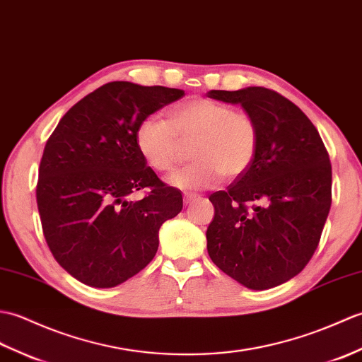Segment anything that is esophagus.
Segmentation results:
<instances>
[{
  "instance_id": "34e87169",
  "label": "esophagus",
  "mask_w": 362,
  "mask_h": 362,
  "mask_svg": "<svg viewBox=\"0 0 362 362\" xmlns=\"http://www.w3.org/2000/svg\"><path fill=\"white\" fill-rule=\"evenodd\" d=\"M199 198H202V197L197 195V194H184V203H186V206H187V204L195 203L197 199H199Z\"/></svg>"
}]
</instances>
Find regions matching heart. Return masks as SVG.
I'll return each instance as SVG.
<instances>
[{"mask_svg": "<svg viewBox=\"0 0 362 362\" xmlns=\"http://www.w3.org/2000/svg\"><path fill=\"white\" fill-rule=\"evenodd\" d=\"M194 142V163L173 173L168 182L181 190L214 187L234 180L252 165L259 150V128L251 116L207 98H195L167 111V122L146 117L136 127L134 144L142 159L156 172H172L182 146Z\"/></svg>", "mask_w": 362, "mask_h": 362, "instance_id": "obj_1", "label": "heart"}]
</instances>
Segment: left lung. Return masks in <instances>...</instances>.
Returning a JSON list of instances; mask_svg holds the SVG:
<instances>
[{"label": "left lung", "instance_id": "obj_1", "mask_svg": "<svg viewBox=\"0 0 362 362\" xmlns=\"http://www.w3.org/2000/svg\"><path fill=\"white\" fill-rule=\"evenodd\" d=\"M207 98L240 103L259 128L252 165L209 197L207 252L238 284L269 290L299 274L316 251L332 206L330 158L311 120L276 91L247 86Z\"/></svg>", "mask_w": 362, "mask_h": 362}]
</instances>
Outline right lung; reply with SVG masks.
Here are the masks:
<instances>
[{
    "instance_id": "obj_1",
    "label": "right lung",
    "mask_w": 362,
    "mask_h": 362,
    "mask_svg": "<svg viewBox=\"0 0 362 362\" xmlns=\"http://www.w3.org/2000/svg\"><path fill=\"white\" fill-rule=\"evenodd\" d=\"M182 90L110 82L78 100L47 139L37 206L54 259L88 286L113 288L153 260L159 228L182 209L180 190L147 167L134 144L142 119ZM150 188L139 202L127 197Z\"/></svg>"
}]
</instances>
